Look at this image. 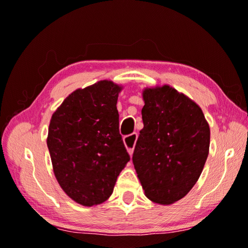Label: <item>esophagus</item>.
<instances>
[{"instance_id": "1", "label": "esophagus", "mask_w": 248, "mask_h": 248, "mask_svg": "<svg viewBox=\"0 0 248 248\" xmlns=\"http://www.w3.org/2000/svg\"><path fill=\"white\" fill-rule=\"evenodd\" d=\"M137 140H138L137 133H132L130 135H126V137L124 138V143H125V145H126L128 154H130L131 155H133L134 145H135V142H137Z\"/></svg>"}]
</instances>
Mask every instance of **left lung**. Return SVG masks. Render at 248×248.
Segmentation results:
<instances>
[{
	"mask_svg": "<svg viewBox=\"0 0 248 248\" xmlns=\"http://www.w3.org/2000/svg\"><path fill=\"white\" fill-rule=\"evenodd\" d=\"M143 128L133 165L148 199L170 204L184 198L209 155L210 127L201 108L169 86L143 91Z\"/></svg>",
	"mask_w": 248,
	"mask_h": 248,
	"instance_id": "8db88e82",
	"label": "left lung"
}]
</instances>
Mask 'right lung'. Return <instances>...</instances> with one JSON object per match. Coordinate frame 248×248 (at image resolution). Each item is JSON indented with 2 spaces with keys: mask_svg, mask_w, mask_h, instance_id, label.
<instances>
[{
  "mask_svg": "<svg viewBox=\"0 0 248 248\" xmlns=\"http://www.w3.org/2000/svg\"><path fill=\"white\" fill-rule=\"evenodd\" d=\"M121 89L107 80L78 89L50 120L47 147L54 174L63 191L84 206L106 201L130 161L118 128Z\"/></svg>",
  "mask_w": 248,
  "mask_h": 248,
  "instance_id": "right-lung-1",
  "label": "right lung"
}]
</instances>
